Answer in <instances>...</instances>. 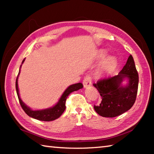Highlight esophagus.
Returning a JSON list of instances; mask_svg holds the SVG:
<instances>
[{
  "label": "esophagus",
  "mask_w": 154,
  "mask_h": 154,
  "mask_svg": "<svg viewBox=\"0 0 154 154\" xmlns=\"http://www.w3.org/2000/svg\"><path fill=\"white\" fill-rule=\"evenodd\" d=\"M83 87L85 88L91 86V85H92V78H91L90 75H87L86 76L84 77V79L83 81Z\"/></svg>",
  "instance_id": "34e87169"
}]
</instances>
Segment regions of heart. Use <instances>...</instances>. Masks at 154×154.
I'll return each mask as SVG.
<instances>
[{"label": "heart", "instance_id": "b5f03b06", "mask_svg": "<svg viewBox=\"0 0 154 154\" xmlns=\"http://www.w3.org/2000/svg\"><path fill=\"white\" fill-rule=\"evenodd\" d=\"M106 51H101L99 54V58H103L106 55ZM118 62L116 59L113 56H109L101 62L100 66L98 67V73L100 76H105L106 75L111 73L117 66Z\"/></svg>", "mask_w": 154, "mask_h": 154}]
</instances>
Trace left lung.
<instances>
[{
  "label": "left lung",
  "instance_id": "8db88e82",
  "mask_svg": "<svg viewBox=\"0 0 154 154\" xmlns=\"http://www.w3.org/2000/svg\"><path fill=\"white\" fill-rule=\"evenodd\" d=\"M125 79H128V83L123 87L121 83ZM93 85L102 98L100 105L94 106L100 116L114 118L128 111L136 100L139 85V75L133 57L130 55L118 75L99 80Z\"/></svg>",
  "mask_w": 154,
  "mask_h": 154
}]
</instances>
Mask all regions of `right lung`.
Instances as JSON below:
<instances>
[{
    "label": "right lung",
    "instance_id": "1",
    "mask_svg": "<svg viewBox=\"0 0 154 154\" xmlns=\"http://www.w3.org/2000/svg\"><path fill=\"white\" fill-rule=\"evenodd\" d=\"M24 62V60L22 61V63ZM22 66V65H21ZM20 69L19 71V73L17 75L16 82H15V88H16L17 94L18 96V99H19L20 104L23 110L26 113L28 116L31 117V118H35L36 119L41 121H45V122H49L53 121L55 119H58V118L61 116V115L63 113L65 109H66V106H65V103H66V98L70 94L75 91H77L79 89H82L83 87V85L82 83H77L75 84H72L67 88V89L64 91V93L62 94V96L60 98V100L56 105L52 106L51 108H48L46 109H43V110H36L34 111L32 110L30 108L28 107L25 104L22 102L21 100L19 94V89H18V84H17V78L20 75Z\"/></svg>",
    "mask_w": 154,
    "mask_h": 154
}]
</instances>
